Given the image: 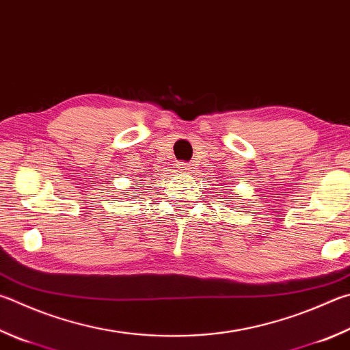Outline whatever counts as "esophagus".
I'll list each match as a JSON object with an SVG mask.
<instances>
[{
	"mask_svg": "<svg viewBox=\"0 0 350 350\" xmlns=\"http://www.w3.org/2000/svg\"><path fill=\"white\" fill-rule=\"evenodd\" d=\"M177 171H180V173H188V171H191V163L188 162H179L176 165Z\"/></svg>",
	"mask_w": 350,
	"mask_h": 350,
	"instance_id": "obj_1",
	"label": "esophagus"
}]
</instances>
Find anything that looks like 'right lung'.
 Segmentation results:
<instances>
[{
	"instance_id": "right-lung-1",
	"label": "right lung",
	"mask_w": 350,
	"mask_h": 350,
	"mask_svg": "<svg viewBox=\"0 0 350 350\" xmlns=\"http://www.w3.org/2000/svg\"><path fill=\"white\" fill-rule=\"evenodd\" d=\"M139 185H141V183H137V187H139ZM142 185H145V183H144V182H142Z\"/></svg>"
}]
</instances>
